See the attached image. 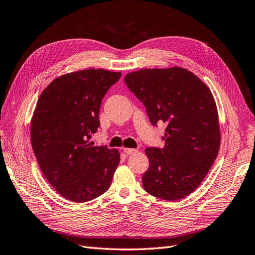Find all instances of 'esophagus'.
Wrapping results in <instances>:
<instances>
[{
    "instance_id": "esophagus-1",
    "label": "esophagus",
    "mask_w": 255,
    "mask_h": 255,
    "mask_svg": "<svg viewBox=\"0 0 255 255\" xmlns=\"http://www.w3.org/2000/svg\"><path fill=\"white\" fill-rule=\"evenodd\" d=\"M123 151H125V153L128 154V155L137 153V149H133V148H125V149H123Z\"/></svg>"
}]
</instances>
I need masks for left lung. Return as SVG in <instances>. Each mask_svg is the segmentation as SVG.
<instances>
[{
	"mask_svg": "<svg viewBox=\"0 0 255 255\" xmlns=\"http://www.w3.org/2000/svg\"><path fill=\"white\" fill-rule=\"evenodd\" d=\"M128 89L145 106L153 126L166 122L164 148H146L142 175L148 194L175 201L191 194L218 155L220 128L212 92L187 69H141L125 76Z\"/></svg>",
	"mask_w": 255,
	"mask_h": 255,
	"instance_id": "left-lung-1",
	"label": "left lung"
}]
</instances>
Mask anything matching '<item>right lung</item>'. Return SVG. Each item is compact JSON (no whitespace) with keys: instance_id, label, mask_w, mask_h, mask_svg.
Masks as SVG:
<instances>
[{"instance_id":"1","label":"right lung","mask_w":255,"mask_h":255,"mask_svg":"<svg viewBox=\"0 0 255 255\" xmlns=\"http://www.w3.org/2000/svg\"><path fill=\"white\" fill-rule=\"evenodd\" d=\"M121 72L87 69L45 87L30 121V141L43 175L60 196L90 201L110 188L120 153L89 141L100 127L102 99Z\"/></svg>"}]
</instances>
